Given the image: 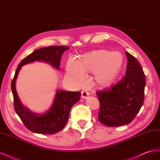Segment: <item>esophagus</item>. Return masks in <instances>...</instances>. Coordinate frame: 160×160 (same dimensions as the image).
I'll list each match as a JSON object with an SVG mask.
<instances>
[{
	"label": "esophagus",
	"mask_w": 160,
	"mask_h": 160,
	"mask_svg": "<svg viewBox=\"0 0 160 160\" xmlns=\"http://www.w3.org/2000/svg\"><path fill=\"white\" fill-rule=\"evenodd\" d=\"M89 95V92H88L87 91L83 90V91H81V96H82V98H84V99L87 98Z\"/></svg>",
	"instance_id": "esophagus-1"
}]
</instances>
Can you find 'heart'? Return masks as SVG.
<instances>
[{
	"instance_id": "1",
	"label": "heart",
	"mask_w": 160,
	"mask_h": 160,
	"mask_svg": "<svg viewBox=\"0 0 160 160\" xmlns=\"http://www.w3.org/2000/svg\"><path fill=\"white\" fill-rule=\"evenodd\" d=\"M123 62V57L119 52L95 51L83 55L77 62L69 60L66 75L75 85L80 86L85 82L84 74L93 72V79L96 83L105 85L118 75Z\"/></svg>"
}]
</instances>
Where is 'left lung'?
<instances>
[{
  "instance_id": "8db88e82",
  "label": "left lung",
  "mask_w": 160,
  "mask_h": 160,
  "mask_svg": "<svg viewBox=\"0 0 160 160\" xmlns=\"http://www.w3.org/2000/svg\"><path fill=\"white\" fill-rule=\"evenodd\" d=\"M125 54L128 59L125 76L110 88L96 92L100 104L99 121L108 127L132 122L144 101V72L133 55Z\"/></svg>"
}]
</instances>
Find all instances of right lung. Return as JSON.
<instances>
[{
    "mask_svg": "<svg viewBox=\"0 0 160 160\" xmlns=\"http://www.w3.org/2000/svg\"><path fill=\"white\" fill-rule=\"evenodd\" d=\"M69 47L66 46H50L33 51L18 65L11 82L14 99V108L25 126L31 132L41 134H53L65 127L68 121L70 110L80 99L78 91H58L51 109L43 115L33 113L21 104L15 89V82L21 67L35 61H42L57 69L59 68L61 56Z\"/></svg>",
    "mask_w": 160,
    "mask_h": 160,
    "instance_id": "obj_1",
    "label": "right lung"
}]
</instances>
